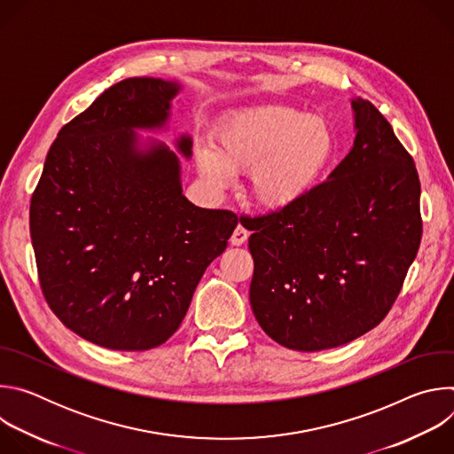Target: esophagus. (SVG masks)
<instances>
[{
    "label": "esophagus",
    "instance_id": "34e87169",
    "mask_svg": "<svg viewBox=\"0 0 454 454\" xmlns=\"http://www.w3.org/2000/svg\"><path fill=\"white\" fill-rule=\"evenodd\" d=\"M247 237H249V231H247L242 224H239V226L233 230V235H231L230 242H231L233 246H242V244L247 240Z\"/></svg>",
    "mask_w": 454,
    "mask_h": 454
}]
</instances>
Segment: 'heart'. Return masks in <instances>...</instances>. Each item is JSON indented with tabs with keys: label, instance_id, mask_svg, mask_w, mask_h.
<instances>
[{
	"label": "heart",
	"instance_id": "obj_1",
	"mask_svg": "<svg viewBox=\"0 0 454 454\" xmlns=\"http://www.w3.org/2000/svg\"><path fill=\"white\" fill-rule=\"evenodd\" d=\"M327 121L280 104L231 114L215 147L200 153L201 176L224 188L235 174H249V196L266 210H286L303 200L333 156Z\"/></svg>",
	"mask_w": 454,
	"mask_h": 454
}]
</instances>
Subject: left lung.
I'll return each mask as SVG.
<instances>
[{"label":"left lung","instance_id":"left-lung-1","mask_svg":"<svg viewBox=\"0 0 454 454\" xmlns=\"http://www.w3.org/2000/svg\"><path fill=\"white\" fill-rule=\"evenodd\" d=\"M356 140L296 205L251 219L249 301L278 345L317 352L384 319L415 261L420 181L392 125L352 98Z\"/></svg>","mask_w":454,"mask_h":454}]
</instances>
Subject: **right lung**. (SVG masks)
Masks as SVG:
<instances>
[{"instance_id":"right-lung-1","label":"right lung","mask_w":454,"mask_h":454,"mask_svg":"<svg viewBox=\"0 0 454 454\" xmlns=\"http://www.w3.org/2000/svg\"><path fill=\"white\" fill-rule=\"evenodd\" d=\"M181 86L125 79L64 125L30 203L43 294L81 338L111 350H151L181 325L205 270L239 219L192 205L161 131ZM192 156V138H176Z\"/></svg>"}]
</instances>
